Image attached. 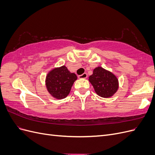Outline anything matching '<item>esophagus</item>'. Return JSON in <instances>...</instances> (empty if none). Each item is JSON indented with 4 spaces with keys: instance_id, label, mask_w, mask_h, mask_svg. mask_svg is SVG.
I'll use <instances>...</instances> for the list:
<instances>
[{
    "instance_id": "esophagus-1",
    "label": "esophagus",
    "mask_w": 155,
    "mask_h": 155,
    "mask_svg": "<svg viewBox=\"0 0 155 155\" xmlns=\"http://www.w3.org/2000/svg\"><path fill=\"white\" fill-rule=\"evenodd\" d=\"M78 78H79V79H85V78H87V73H83V74H81V75H79Z\"/></svg>"
}]
</instances>
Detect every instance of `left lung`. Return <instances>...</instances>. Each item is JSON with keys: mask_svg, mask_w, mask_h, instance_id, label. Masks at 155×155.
<instances>
[{"mask_svg": "<svg viewBox=\"0 0 155 155\" xmlns=\"http://www.w3.org/2000/svg\"><path fill=\"white\" fill-rule=\"evenodd\" d=\"M88 80L97 94L102 97L112 96L118 88V80L115 75L101 67L93 70Z\"/></svg>", "mask_w": 155, "mask_h": 155, "instance_id": "left-lung-1", "label": "left lung"}]
</instances>
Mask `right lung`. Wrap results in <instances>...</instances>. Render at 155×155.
Wrapping results in <instances>:
<instances>
[{
    "label": "right lung",
    "mask_w": 155,
    "mask_h": 155,
    "mask_svg": "<svg viewBox=\"0 0 155 155\" xmlns=\"http://www.w3.org/2000/svg\"><path fill=\"white\" fill-rule=\"evenodd\" d=\"M77 76L65 66L51 70L46 78V86L50 94L56 99L66 97L71 90Z\"/></svg>",
    "instance_id": "right-lung-1"
}]
</instances>
